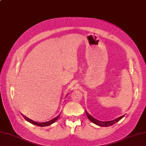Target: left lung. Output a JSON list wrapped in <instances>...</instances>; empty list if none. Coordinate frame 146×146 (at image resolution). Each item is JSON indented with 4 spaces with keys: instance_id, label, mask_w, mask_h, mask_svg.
Returning a JSON list of instances; mask_svg holds the SVG:
<instances>
[{
    "instance_id": "1",
    "label": "left lung",
    "mask_w": 146,
    "mask_h": 146,
    "mask_svg": "<svg viewBox=\"0 0 146 146\" xmlns=\"http://www.w3.org/2000/svg\"><path fill=\"white\" fill-rule=\"evenodd\" d=\"M85 113H86V115L87 116V118L89 119V120H90L92 123H95L97 125H98L100 126H102V127H107V126H110L113 125V124L116 123V122H118V121H119L121 119L123 118L124 117L123 116H121L119 117V118H116L115 119H113L111 121H98L97 119H96L95 118H94V117H92L91 115H90L87 112L86 110H85Z\"/></svg>"
}]
</instances>
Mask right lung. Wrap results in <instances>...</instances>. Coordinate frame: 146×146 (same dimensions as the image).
<instances>
[{
	"label": "right lung",
	"mask_w": 146,
	"mask_h": 146,
	"mask_svg": "<svg viewBox=\"0 0 146 146\" xmlns=\"http://www.w3.org/2000/svg\"><path fill=\"white\" fill-rule=\"evenodd\" d=\"M67 95H68V94H67L66 95V97H67ZM60 115H61V113H59V114L58 116H56V117H54V118H53V119H51V120L48 121L42 122V123H40V122H36V121H33V120H31V119H29V118H28L27 117H26L25 116H24V115H23V116H24L25 119L27 121L30 122V123H31V124H35V125H36V126H41V127H44V126H49V125H51V124L54 123L56 121L57 119H58L59 118V117L60 116Z\"/></svg>",
	"instance_id": "right-lung-1"
}]
</instances>
